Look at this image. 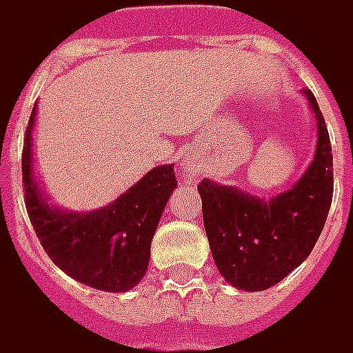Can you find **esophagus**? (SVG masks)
I'll list each match as a JSON object with an SVG mask.
<instances>
[{
	"mask_svg": "<svg viewBox=\"0 0 353 353\" xmlns=\"http://www.w3.org/2000/svg\"><path fill=\"white\" fill-rule=\"evenodd\" d=\"M182 171L186 172V176H188V179H192L194 174L198 172V167H196L190 159H184L182 161Z\"/></svg>",
	"mask_w": 353,
	"mask_h": 353,
	"instance_id": "esophagus-1",
	"label": "esophagus"
}]
</instances>
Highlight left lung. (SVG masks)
Here are the masks:
<instances>
[{
  "instance_id": "8db88e82",
  "label": "left lung",
  "mask_w": 353,
  "mask_h": 353,
  "mask_svg": "<svg viewBox=\"0 0 353 353\" xmlns=\"http://www.w3.org/2000/svg\"><path fill=\"white\" fill-rule=\"evenodd\" d=\"M303 94L316 120V148L290 190L256 198L208 179L198 184L215 266L237 290L276 285L311 254L325 227L334 192L332 148L314 94L309 89Z\"/></svg>"
}]
</instances>
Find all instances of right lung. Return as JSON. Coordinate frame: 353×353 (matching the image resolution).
<instances>
[{"label":"right lung","instance_id":"1","mask_svg":"<svg viewBox=\"0 0 353 353\" xmlns=\"http://www.w3.org/2000/svg\"><path fill=\"white\" fill-rule=\"evenodd\" d=\"M23 148V186L30 223L52 262L89 288L128 292L145 276L149 248L163 210L176 186L172 165L155 167L112 204L94 212H68L48 202L32 167V128Z\"/></svg>","mask_w":353,"mask_h":353}]
</instances>
